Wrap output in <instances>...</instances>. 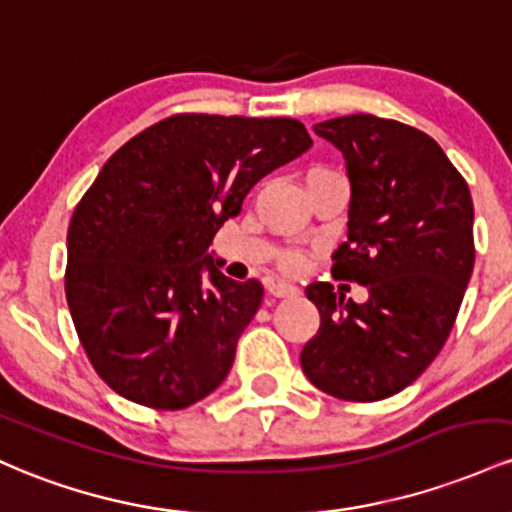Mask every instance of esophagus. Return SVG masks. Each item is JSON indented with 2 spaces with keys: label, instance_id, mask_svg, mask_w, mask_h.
<instances>
[{
  "label": "esophagus",
  "instance_id": "obj_1",
  "mask_svg": "<svg viewBox=\"0 0 512 512\" xmlns=\"http://www.w3.org/2000/svg\"><path fill=\"white\" fill-rule=\"evenodd\" d=\"M268 292H271L273 297H295L297 292H300V287H295L292 283H283V280H278V283L268 285Z\"/></svg>",
  "mask_w": 512,
  "mask_h": 512
}]
</instances>
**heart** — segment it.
Instances as JSON below:
<instances>
[{
    "label": "heart",
    "mask_w": 512,
    "mask_h": 512,
    "mask_svg": "<svg viewBox=\"0 0 512 512\" xmlns=\"http://www.w3.org/2000/svg\"><path fill=\"white\" fill-rule=\"evenodd\" d=\"M312 171H324V166H314ZM280 263H283V268H287V271H297V268H302L304 258L300 251H287V254L280 258Z\"/></svg>",
    "instance_id": "heart-1"
}]
</instances>
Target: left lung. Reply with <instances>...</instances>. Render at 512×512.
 <instances>
[{
	"label": "left lung",
	"instance_id": "1",
	"mask_svg": "<svg viewBox=\"0 0 512 512\" xmlns=\"http://www.w3.org/2000/svg\"><path fill=\"white\" fill-rule=\"evenodd\" d=\"M314 132L341 149L350 179L331 273L370 300L307 285L321 326L300 363L321 392L367 404L409 387L450 336L474 268L472 193L438 142L399 120L355 113Z\"/></svg>",
	"mask_w": 512,
	"mask_h": 512
}]
</instances>
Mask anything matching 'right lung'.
I'll return each mask as SVG.
<instances>
[{"label":"right lung","instance_id":"right-lung-1","mask_svg":"<svg viewBox=\"0 0 512 512\" xmlns=\"http://www.w3.org/2000/svg\"><path fill=\"white\" fill-rule=\"evenodd\" d=\"M309 145L295 118L176 113L103 164L72 212L65 292L113 392L179 411L220 387L263 285L225 278L208 246L246 193Z\"/></svg>","mask_w":512,"mask_h":512}]
</instances>
